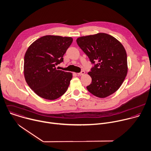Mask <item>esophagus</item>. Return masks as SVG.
Instances as JSON below:
<instances>
[{
    "mask_svg": "<svg viewBox=\"0 0 151 151\" xmlns=\"http://www.w3.org/2000/svg\"><path fill=\"white\" fill-rule=\"evenodd\" d=\"M85 74V72L84 71H81L80 73H77V74L78 75H80V76H81V75H84Z\"/></svg>",
    "mask_w": 151,
    "mask_h": 151,
    "instance_id": "esophagus-1",
    "label": "esophagus"
}]
</instances>
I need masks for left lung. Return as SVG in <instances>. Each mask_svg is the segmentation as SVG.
Instances as JSON below:
<instances>
[{"label":"left lung","instance_id":"1","mask_svg":"<svg viewBox=\"0 0 151 151\" xmlns=\"http://www.w3.org/2000/svg\"><path fill=\"white\" fill-rule=\"evenodd\" d=\"M76 41L94 64L88 73L92 78L91 84L87 86L88 91L101 98L113 94L127 74V53L123 45L113 36L103 33L82 36Z\"/></svg>","mask_w":151,"mask_h":151}]
</instances>
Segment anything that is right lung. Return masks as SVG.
Returning <instances> with one entry per match:
<instances>
[{"label":"right lung","mask_w":151,"mask_h":151,"mask_svg":"<svg viewBox=\"0 0 151 151\" xmlns=\"http://www.w3.org/2000/svg\"><path fill=\"white\" fill-rule=\"evenodd\" d=\"M70 37L47 35L30 45L24 56V74L29 87L40 97L55 100L67 90L71 73L58 70L63 56L73 42Z\"/></svg>","instance_id":"add662e5"}]
</instances>
